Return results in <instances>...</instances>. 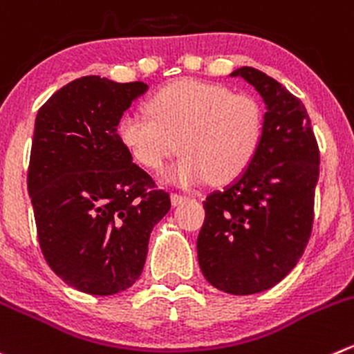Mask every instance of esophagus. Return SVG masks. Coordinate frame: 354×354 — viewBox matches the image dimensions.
<instances>
[{
    "label": "esophagus",
    "mask_w": 354,
    "mask_h": 354,
    "mask_svg": "<svg viewBox=\"0 0 354 354\" xmlns=\"http://www.w3.org/2000/svg\"><path fill=\"white\" fill-rule=\"evenodd\" d=\"M188 197H185V195L181 194H171V202H173V205H180L183 204L185 201H187Z\"/></svg>",
    "instance_id": "1"
}]
</instances>
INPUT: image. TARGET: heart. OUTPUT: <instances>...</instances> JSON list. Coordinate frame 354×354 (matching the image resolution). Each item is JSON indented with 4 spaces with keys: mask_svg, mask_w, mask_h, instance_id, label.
<instances>
[{
    "mask_svg": "<svg viewBox=\"0 0 354 354\" xmlns=\"http://www.w3.org/2000/svg\"><path fill=\"white\" fill-rule=\"evenodd\" d=\"M150 115H122L118 135L133 159L150 171L162 169L183 150L166 178L195 187L209 178L228 183L256 159L264 136V114L249 95L197 79L164 86L149 100Z\"/></svg>",
    "mask_w": 354,
    "mask_h": 354,
    "instance_id": "heart-1",
    "label": "heart"
}]
</instances>
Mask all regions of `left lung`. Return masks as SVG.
<instances>
[{"instance_id":"left-lung-1","label":"left lung","mask_w":354,"mask_h":354,"mask_svg":"<svg viewBox=\"0 0 354 354\" xmlns=\"http://www.w3.org/2000/svg\"><path fill=\"white\" fill-rule=\"evenodd\" d=\"M230 75L245 79L263 98L264 136L249 169L204 201L197 254L212 287L249 296L286 279L306 249L320 152L299 98L257 68Z\"/></svg>"}]
</instances>
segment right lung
Wrapping results in <instances>:
<instances>
[{
  "label": "right lung",
  "instance_id": "right-lung-1",
  "mask_svg": "<svg viewBox=\"0 0 354 354\" xmlns=\"http://www.w3.org/2000/svg\"><path fill=\"white\" fill-rule=\"evenodd\" d=\"M149 86L84 75L37 111L27 190L37 240L67 286L112 296L143 272L152 228L171 207L118 135L122 114Z\"/></svg>",
  "mask_w": 354,
  "mask_h": 354
}]
</instances>
